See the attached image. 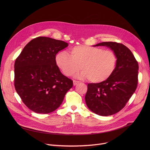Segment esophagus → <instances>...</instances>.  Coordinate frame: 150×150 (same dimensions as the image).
I'll return each mask as SVG.
<instances>
[{"label":"esophagus","instance_id":"obj_1","mask_svg":"<svg viewBox=\"0 0 150 150\" xmlns=\"http://www.w3.org/2000/svg\"><path fill=\"white\" fill-rule=\"evenodd\" d=\"M80 82L79 81H75V80H74L73 81V84H74V85H76V84H78V83H79Z\"/></svg>","mask_w":150,"mask_h":150}]
</instances>
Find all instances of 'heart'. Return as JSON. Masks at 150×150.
<instances>
[{
	"label": "heart",
	"mask_w": 150,
	"mask_h": 150,
	"mask_svg": "<svg viewBox=\"0 0 150 150\" xmlns=\"http://www.w3.org/2000/svg\"><path fill=\"white\" fill-rule=\"evenodd\" d=\"M57 67L66 76H71L80 68L79 77L94 83L105 81L114 73L117 63L116 53L110 50L84 45L70 49L69 55L61 52L55 57ZM81 67H80V66Z\"/></svg>",
	"instance_id": "1"
}]
</instances>
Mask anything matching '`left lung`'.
I'll return each instance as SVG.
<instances>
[{
  "mask_svg": "<svg viewBox=\"0 0 150 150\" xmlns=\"http://www.w3.org/2000/svg\"><path fill=\"white\" fill-rule=\"evenodd\" d=\"M106 46L117 57L116 68L110 78L88 84L85 97L88 109L100 116H110L121 110L137 87L138 63L131 51L116 42H102L93 46Z\"/></svg>",
  "mask_w": 150,
  "mask_h": 150,
  "instance_id": "obj_1",
  "label": "left lung"
}]
</instances>
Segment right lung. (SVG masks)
I'll use <instances>...</instances> for the list:
<instances>
[{"label":"right lung","instance_id":"right-lung-1","mask_svg":"<svg viewBox=\"0 0 150 150\" xmlns=\"http://www.w3.org/2000/svg\"><path fill=\"white\" fill-rule=\"evenodd\" d=\"M67 42L46 37L35 38L24 47L15 62L14 85L31 110L47 114L56 110L73 81L63 75L55 57Z\"/></svg>","mask_w":150,"mask_h":150}]
</instances>
